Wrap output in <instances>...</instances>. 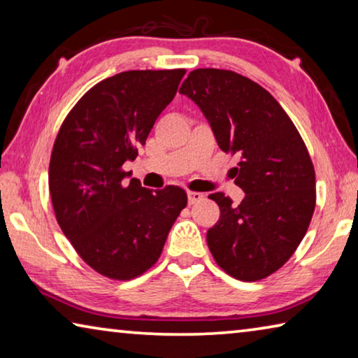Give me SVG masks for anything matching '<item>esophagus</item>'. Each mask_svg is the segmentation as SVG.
I'll return each mask as SVG.
<instances>
[{"instance_id": "obj_1", "label": "esophagus", "mask_w": 358, "mask_h": 358, "mask_svg": "<svg viewBox=\"0 0 358 358\" xmlns=\"http://www.w3.org/2000/svg\"><path fill=\"white\" fill-rule=\"evenodd\" d=\"M203 197H205V196H203L202 192H196V191H189V192H187V202H189V205L203 201Z\"/></svg>"}]
</instances>
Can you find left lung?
<instances>
[{"mask_svg": "<svg viewBox=\"0 0 358 358\" xmlns=\"http://www.w3.org/2000/svg\"><path fill=\"white\" fill-rule=\"evenodd\" d=\"M180 93L208 120L224 153L240 157V205L210 194L220 220L207 232L216 264L241 281H259L287 262L310 227L316 175L301 136L273 96L251 78L226 69L189 72Z\"/></svg>", "mask_w": 358, "mask_h": 358, "instance_id": "8db88e82", "label": "left lung"}]
</instances>
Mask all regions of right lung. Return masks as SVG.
<instances>
[{
  "mask_svg": "<svg viewBox=\"0 0 358 358\" xmlns=\"http://www.w3.org/2000/svg\"><path fill=\"white\" fill-rule=\"evenodd\" d=\"M185 69L126 71L94 85L68 113L48 167L57 221L78 256L99 275L132 280L159 259L187 196L124 183L126 161L177 94Z\"/></svg>",
  "mask_w": 358,
  "mask_h": 358,
  "instance_id": "right-lung-1",
  "label": "right lung"
}]
</instances>
